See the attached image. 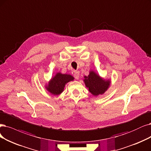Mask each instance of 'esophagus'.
<instances>
[{
	"label": "esophagus",
	"instance_id": "esophagus-1",
	"mask_svg": "<svg viewBox=\"0 0 151 151\" xmlns=\"http://www.w3.org/2000/svg\"><path fill=\"white\" fill-rule=\"evenodd\" d=\"M73 76L75 77V78L78 80L79 78V76H80V72L78 71H76L74 72V74H73Z\"/></svg>",
	"mask_w": 151,
	"mask_h": 151
}]
</instances>
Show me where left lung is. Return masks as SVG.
Segmentation results:
<instances>
[{"label":"left lung","instance_id":"8db88e82","mask_svg":"<svg viewBox=\"0 0 151 151\" xmlns=\"http://www.w3.org/2000/svg\"><path fill=\"white\" fill-rule=\"evenodd\" d=\"M85 78L84 81L86 87L94 96L103 94L109 86V81H104L94 71H90V75L85 76Z\"/></svg>","mask_w":151,"mask_h":151}]
</instances>
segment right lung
<instances>
[{"label":"right lung","instance_id":"obj_1","mask_svg":"<svg viewBox=\"0 0 151 151\" xmlns=\"http://www.w3.org/2000/svg\"><path fill=\"white\" fill-rule=\"evenodd\" d=\"M73 79L74 78L70 75L58 73L49 82L47 90L55 95H58L63 91L66 83L73 80Z\"/></svg>","mask_w":151,"mask_h":151}]
</instances>
